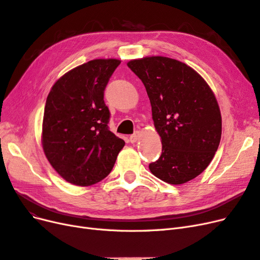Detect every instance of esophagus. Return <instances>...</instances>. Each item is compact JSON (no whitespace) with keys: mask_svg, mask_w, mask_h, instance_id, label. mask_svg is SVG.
I'll return each instance as SVG.
<instances>
[{"mask_svg":"<svg viewBox=\"0 0 260 260\" xmlns=\"http://www.w3.org/2000/svg\"><path fill=\"white\" fill-rule=\"evenodd\" d=\"M140 137V133L139 132H135L133 134V135L129 136V141L132 142V144H135V142L139 139Z\"/></svg>","mask_w":260,"mask_h":260,"instance_id":"34e87169","label":"esophagus"}]
</instances>
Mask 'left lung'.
<instances>
[{
  "label": "left lung",
  "mask_w": 260,
  "mask_h": 260,
  "mask_svg": "<svg viewBox=\"0 0 260 260\" xmlns=\"http://www.w3.org/2000/svg\"><path fill=\"white\" fill-rule=\"evenodd\" d=\"M128 68L144 83L162 153L149 169L155 177L181 185L211 163L221 138V115L215 95L201 75L167 57L131 60Z\"/></svg>",
  "instance_id": "obj_1"
}]
</instances>
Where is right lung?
Here are the masks:
<instances>
[{
  "instance_id": "add662e5",
  "label": "right lung",
  "mask_w": 260,
  "mask_h": 260,
  "mask_svg": "<svg viewBox=\"0 0 260 260\" xmlns=\"http://www.w3.org/2000/svg\"><path fill=\"white\" fill-rule=\"evenodd\" d=\"M118 59H94L58 80L47 96L42 145L55 171L70 183L91 186L113 169L124 147L108 126L110 111L104 100Z\"/></svg>"
}]
</instances>
